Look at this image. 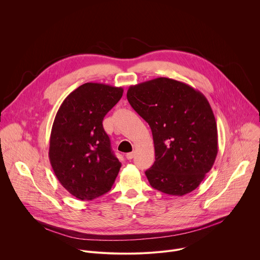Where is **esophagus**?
<instances>
[{"label": "esophagus", "instance_id": "34e87169", "mask_svg": "<svg viewBox=\"0 0 260 260\" xmlns=\"http://www.w3.org/2000/svg\"><path fill=\"white\" fill-rule=\"evenodd\" d=\"M125 156H126L127 159H133L134 156H135V152H129V153H127Z\"/></svg>", "mask_w": 260, "mask_h": 260}]
</instances>
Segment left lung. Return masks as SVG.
Segmentation results:
<instances>
[{"mask_svg":"<svg viewBox=\"0 0 260 260\" xmlns=\"http://www.w3.org/2000/svg\"><path fill=\"white\" fill-rule=\"evenodd\" d=\"M126 96L152 132L155 161L145 172L151 186L179 197L194 190L218 153L217 124L206 96L165 77L131 86Z\"/></svg>","mask_w":260,"mask_h":260,"instance_id":"8db88e82","label":"left lung"}]
</instances>
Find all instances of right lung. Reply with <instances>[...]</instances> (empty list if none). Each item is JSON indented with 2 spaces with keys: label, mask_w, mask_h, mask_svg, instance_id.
Returning a JSON list of instances; mask_svg holds the SVG:
<instances>
[{
  "label": "right lung",
  "mask_w": 260,
  "mask_h": 260,
  "mask_svg": "<svg viewBox=\"0 0 260 260\" xmlns=\"http://www.w3.org/2000/svg\"><path fill=\"white\" fill-rule=\"evenodd\" d=\"M122 93V87L82 84L64 99L54 118L50 164L62 186L81 201L108 192L120 170L103 119Z\"/></svg>",
  "instance_id": "add662e5"
}]
</instances>
